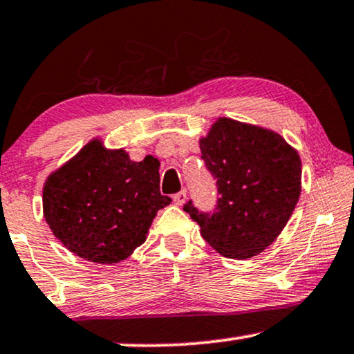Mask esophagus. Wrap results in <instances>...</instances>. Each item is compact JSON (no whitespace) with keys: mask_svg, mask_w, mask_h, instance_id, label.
Segmentation results:
<instances>
[{"mask_svg":"<svg viewBox=\"0 0 354 354\" xmlns=\"http://www.w3.org/2000/svg\"><path fill=\"white\" fill-rule=\"evenodd\" d=\"M186 198H187V192L183 189V191L176 192V194L173 196V203L176 204V205H183V204L186 203Z\"/></svg>","mask_w":354,"mask_h":354,"instance_id":"34e87169","label":"esophagus"}]
</instances>
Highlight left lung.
Returning a JSON list of instances; mask_svg holds the SVG:
<instances>
[{
  "label": "left lung",
  "mask_w": 354,
  "mask_h": 354,
  "mask_svg": "<svg viewBox=\"0 0 354 354\" xmlns=\"http://www.w3.org/2000/svg\"><path fill=\"white\" fill-rule=\"evenodd\" d=\"M201 158L217 186L214 210L185 209L203 239L227 258L247 259L270 247L301 196V158L277 133L222 118L201 138Z\"/></svg>",
  "instance_id": "1"
}]
</instances>
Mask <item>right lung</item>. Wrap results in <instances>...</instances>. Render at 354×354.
<instances>
[{
  "mask_svg": "<svg viewBox=\"0 0 354 354\" xmlns=\"http://www.w3.org/2000/svg\"><path fill=\"white\" fill-rule=\"evenodd\" d=\"M160 162H132L124 150L89 142L48 176L44 217L70 252L88 261L119 263L145 241L151 221L171 203L160 192Z\"/></svg>",
  "mask_w": 354,
  "mask_h": 354,
  "instance_id": "obj_1",
  "label": "right lung"
}]
</instances>
